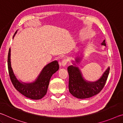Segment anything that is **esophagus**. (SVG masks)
Returning a JSON list of instances; mask_svg holds the SVG:
<instances>
[{"mask_svg": "<svg viewBox=\"0 0 123 123\" xmlns=\"http://www.w3.org/2000/svg\"><path fill=\"white\" fill-rule=\"evenodd\" d=\"M67 62H68L67 60H63V61H62V62H61V65L62 66H63V67H65V66H66L67 64Z\"/></svg>", "mask_w": 123, "mask_h": 123, "instance_id": "34e87169", "label": "esophagus"}]
</instances>
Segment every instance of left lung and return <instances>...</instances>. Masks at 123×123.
I'll list each match as a JSON object with an SVG mask.
<instances>
[{
  "instance_id": "1",
  "label": "left lung",
  "mask_w": 123,
  "mask_h": 123,
  "mask_svg": "<svg viewBox=\"0 0 123 123\" xmlns=\"http://www.w3.org/2000/svg\"><path fill=\"white\" fill-rule=\"evenodd\" d=\"M106 47L105 40L101 43ZM82 57L77 56L72 61L73 65L68 67L69 73V91L74 97L79 99H86L96 95L103 88L109 74L110 67L103 73L101 76L95 81H89L85 79L81 70L76 63L81 62Z\"/></svg>"
}]
</instances>
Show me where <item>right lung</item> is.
Instances as JSON below:
<instances>
[{"label": "right lung", "mask_w": 123, "mask_h": 123, "mask_svg": "<svg viewBox=\"0 0 123 123\" xmlns=\"http://www.w3.org/2000/svg\"><path fill=\"white\" fill-rule=\"evenodd\" d=\"M17 32L14 34L13 39ZM7 64L10 79L15 88L25 97L33 100L41 99L45 96L51 77L59 69L58 62L53 61L44 67L34 81L24 82L18 80L12 68L11 48H10L8 54Z\"/></svg>", "instance_id": "add662e5"}]
</instances>
